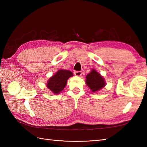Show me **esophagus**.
Listing matches in <instances>:
<instances>
[{"label": "esophagus", "instance_id": "obj_1", "mask_svg": "<svg viewBox=\"0 0 147 147\" xmlns=\"http://www.w3.org/2000/svg\"><path fill=\"white\" fill-rule=\"evenodd\" d=\"M74 75H75V76H82V71H74Z\"/></svg>", "mask_w": 147, "mask_h": 147}]
</instances>
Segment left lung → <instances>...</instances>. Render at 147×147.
Wrapping results in <instances>:
<instances>
[{
    "label": "left lung",
    "instance_id": "left-lung-1",
    "mask_svg": "<svg viewBox=\"0 0 147 147\" xmlns=\"http://www.w3.org/2000/svg\"><path fill=\"white\" fill-rule=\"evenodd\" d=\"M86 84L92 90V92H96L104 88L105 86V82L100 74L92 69L86 76Z\"/></svg>",
    "mask_w": 147,
    "mask_h": 147
}]
</instances>
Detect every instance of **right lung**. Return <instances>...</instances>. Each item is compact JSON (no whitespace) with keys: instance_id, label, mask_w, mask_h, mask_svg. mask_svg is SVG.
<instances>
[{"instance_id":"right-lung-1","label":"right lung","mask_w":147,"mask_h":147,"mask_svg":"<svg viewBox=\"0 0 147 147\" xmlns=\"http://www.w3.org/2000/svg\"><path fill=\"white\" fill-rule=\"evenodd\" d=\"M73 76L71 71L64 69H59L54 75L48 80L47 87L54 94H59L66 86L69 78Z\"/></svg>"}]
</instances>
